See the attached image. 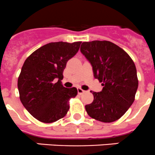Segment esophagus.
<instances>
[{"instance_id": "esophagus-1", "label": "esophagus", "mask_w": 155, "mask_h": 155, "mask_svg": "<svg viewBox=\"0 0 155 155\" xmlns=\"http://www.w3.org/2000/svg\"><path fill=\"white\" fill-rule=\"evenodd\" d=\"M77 91H78V94H82L85 93V91L82 90L81 87H78Z\"/></svg>"}]
</instances>
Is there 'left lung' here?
<instances>
[{
    "label": "left lung",
    "mask_w": 155,
    "mask_h": 155,
    "mask_svg": "<svg viewBox=\"0 0 155 155\" xmlns=\"http://www.w3.org/2000/svg\"><path fill=\"white\" fill-rule=\"evenodd\" d=\"M80 51L104 86L100 92L91 91L94 101L85 106L87 113L105 123L119 119L135 100L138 88L135 64L124 50L107 40L84 42Z\"/></svg>",
    "instance_id": "1"
}]
</instances>
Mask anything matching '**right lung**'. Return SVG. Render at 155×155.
I'll return each instance as SVG.
<instances>
[{
	"mask_svg": "<svg viewBox=\"0 0 155 155\" xmlns=\"http://www.w3.org/2000/svg\"><path fill=\"white\" fill-rule=\"evenodd\" d=\"M82 42H55L34 51L25 61L18 79L21 104L38 121L51 123L68 113L76 87L61 84L67 62L79 51Z\"/></svg>",
	"mask_w": 155,
	"mask_h": 155,
	"instance_id": "obj_1",
	"label": "right lung"
}]
</instances>
